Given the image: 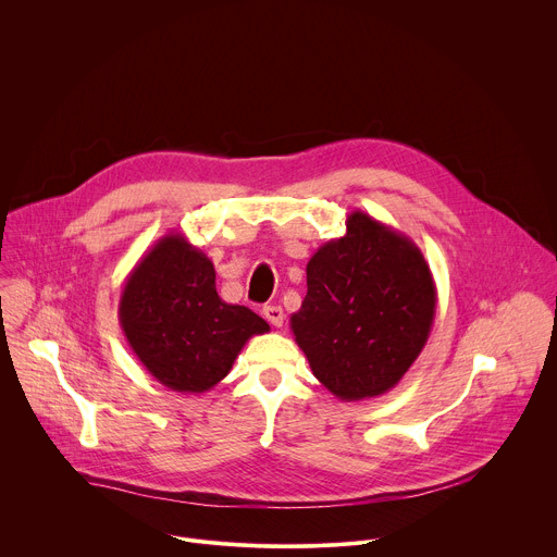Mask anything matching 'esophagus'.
Returning <instances> with one entry per match:
<instances>
[{"instance_id": "1", "label": "esophagus", "mask_w": 557, "mask_h": 557, "mask_svg": "<svg viewBox=\"0 0 557 557\" xmlns=\"http://www.w3.org/2000/svg\"><path fill=\"white\" fill-rule=\"evenodd\" d=\"M264 317H267V322L269 324H273L275 329H280L282 324H284V310H282V306H264Z\"/></svg>"}]
</instances>
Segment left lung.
Masks as SVG:
<instances>
[{
	"label": "left lung",
	"instance_id": "1",
	"mask_svg": "<svg viewBox=\"0 0 557 557\" xmlns=\"http://www.w3.org/2000/svg\"><path fill=\"white\" fill-rule=\"evenodd\" d=\"M306 297L290 314L312 374L339 401L385 394L421 355L436 314V284L408 235L363 211L306 264Z\"/></svg>",
	"mask_w": 557,
	"mask_h": 557
}]
</instances>
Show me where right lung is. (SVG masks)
<instances>
[{
    "label": "right lung",
    "instance_id": "add662e5",
    "mask_svg": "<svg viewBox=\"0 0 557 557\" xmlns=\"http://www.w3.org/2000/svg\"><path fill=\"white\" fill-rule=\"evenodd\" d=\"M119 322L145 370L183 394L211 389L253 335L271 331L251 308L220 299L211 260L183 233L161 237L132 269Z\"/></svg>",
    "mask_w": 557,
    "mask_h": 557
}]
</instances>
